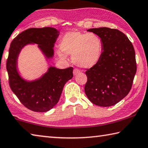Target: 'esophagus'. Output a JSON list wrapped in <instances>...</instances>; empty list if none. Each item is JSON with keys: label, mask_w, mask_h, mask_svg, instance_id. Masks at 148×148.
<instances>
[{"label": "esophagus", "mask_w": 148, "mask_h": 148, "mask_svg": "<svg viewBox=\"0 0 148 148\" xmlns=\"http://www.w3.org/2000/svg\"><path fill=\"white\" fill-rule=\"evenodd\" d=\"M80 72H81V71H80L79 69H74V70H73V75H76L80 73Z\"/></svg>", "instance_id": "obj_1"}]
</instances>
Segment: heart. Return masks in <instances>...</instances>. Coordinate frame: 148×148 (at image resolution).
<instances>
[{
  "instance_id": "heart-1",
  "label": "heart",
  "mask_w": 148,
  "mask_h": 148,
  "mask_svg": "<svg viewBox=\"0 0 148 148\" xmlns=\"http://www.w3.org/2000/svg\"><path fill=\"white\" fill-rule=\"evenodd\" d=\"M60 47L64 53L72 56L73 60L77 66L83 68H90L97 64L103 51L101 39L92 32H67L62 37ZM58 53L60 56H65L61 51Z\"/></svg>"
}]
</instances>
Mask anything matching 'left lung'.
<instances>
[{
	"instance_id": "obj_1",
	"label": "left lung",
	"mask_w": 148,
	"mask_h": 148,
	"mask_svg": "<svg viewBox=\"0 0 148 148\" xmlns=\"http://www.w3.org/2000/svg\"><path fill=\"white\" fill-rule=\"evenodd\" d=\"M101 39L103 51L97 64L87 69L86 96L100 107L116 105L129 94L136 72L133 44L123 32L107 27L90 28Z\"/></svg>"
}]
</instances>
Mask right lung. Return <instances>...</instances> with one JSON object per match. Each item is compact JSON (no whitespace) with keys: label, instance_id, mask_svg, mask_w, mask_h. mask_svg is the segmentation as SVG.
Here are the masks:
<instances>
[{"label":"right lung","instance_id":"obj_1","mask_svg":"<svg viewBox=\"0 0 148 148\" xmlns=\"http://www.w3.org/2000/svg\"><path fill=\"white\" fill-rule=\"evenodd\" d=\"M58 36L59 31L53 27L31 28L20 33L10 44L6 62L10 86L21 103L34 112H47L56 105L65 84L73 76V68L50 66L39 79L27 81L18 72V57L25 46L35 43L50 60L54 56L53 47Z\"/></svg>","mask_w":148,"mask_h":148}]
</instances>
